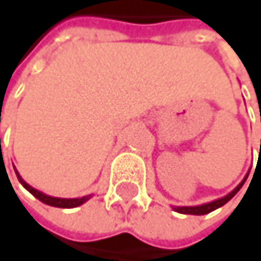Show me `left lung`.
<instances>
[{
    "label": "left lung",
    "mask_w": 261,
    "mask_h": 261,
    "mask_svg": "<svg viewBox=\"0 0 261 261\" xmlns=\"http://www.w3.org/2000/svg\"><path fill=\"white\" fill-rule=\"evenodd\" d=\"M247 175H249V174H247ZM247 175L243 178V181L233 189L232 193H228L227 196H224V197H221V199H218V200L208 202V203H203V205H196V206H174V210H175L177 213H181V215H197V216L206 215V213H212V212H215L216 208L225 205L230 199H232V197L240 191V189L243 188V185H244V181H246V178H247Z\"/></svg>",
    "instance_id": "8db88e82"
}]
</instances>
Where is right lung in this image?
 <instances>
[{
    "label": "right lung",
    "instance_id": "add662e5",
    "mask_svg": "<svg viewBox=\"0 0 261 261\" xmlns=\"http://www.w3.org/2000/svg\"><path fill=\"white\" fill-rule=\"evenodd\" d=\"M15 174L18 177V181L28 189L29 193H31L36 199H39L40 202L46 203V205H51V206H58V208H76L80 205H83L84 202H87L89 199H91V196H84V197H78V199H61V197H51V196H46L40 191H37V189H34L33 186H29L21 177L20 174L15 170Z\"/></svg>",
    "mask_w": 261,
    "mask_h": 261
}]
</instances>
